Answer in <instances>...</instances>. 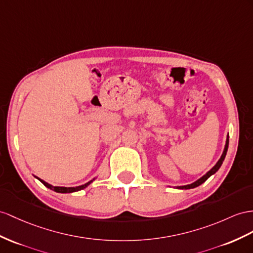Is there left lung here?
<instances>
[{"label":"left lung","instance_id":"8db88e82","mask_svg":"<svg viewBox=\"0 0 253 253\" xmlns=\"http://www.w3.org/2000/svg\"><path fill=\"white\" fill-rule=\"evenodd\" d=\"M228 147H229V135H228V138H226V143H225V146H224V151H223V153H222V155H221V157H220V159L218 160V163L215 165V167H213L211 171L207 172L204 176H202L200 179H198L197 182H194V183H192V184H190V185L180 186V187H178V188H179V189H191V188H194V187L200 186L201 184H203L207 178H209L211 175H212V174H215V173L219 170V168L221 167V165H222V163H223V160H224V158H225L226 152H228Z\"/></svg>","mask_w":253,"mask_h":253}]
</instances>
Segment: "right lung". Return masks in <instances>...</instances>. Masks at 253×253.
Here are the masks:
<instances>
[{
	"label": "right lung",
	"instance_id": "obj_1",
	"mask_svg": "<svg viewBox=\"0 0 253 253\" xmlns=\"http://www.w3.org/2000/svg\"><path fill=\"white\" fill-rule=\"evenodd\" d=\"M38 178V177H37ZM41 180V182L47 187V188H50V189H52L53 191H55V192H61V193H68V192H75V191H79V190H81V189H84L85 188V187H87L90 183L93 182V180H89L88 183H86V184H84V185H81V186H78V187H54V186H51L50 184H48V183H46L44 182V180H42V179H41V178H38Z\"/></svg>",
	"mask_w": 253,
	"mask_h": 253
}]
</instances>
